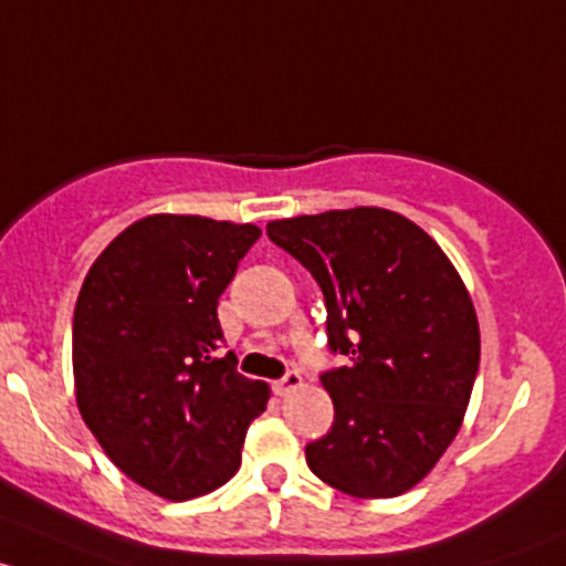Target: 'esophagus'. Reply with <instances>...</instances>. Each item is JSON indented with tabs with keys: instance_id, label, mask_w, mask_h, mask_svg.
I'll return each instance as SVG.
<instances>
[{
	"instance_id": "obj_1",
	"label": "esophagus",
	"mask_w": 566,
	"mask_h": 566,
	"mask_svg": "<svg viewBox=\"0 0 566 566\" xmlns=\"http://www.w3.org/2000/svg\"><path fill=\"white\" fill-rule=\"evenodd\" d=\"M300 384H302L300 373L289 370L283 378H277V381H272V389H275V395H281V398H283V395H289L291 389H296V387H300Z\"/></svg>"
}]
</instances>
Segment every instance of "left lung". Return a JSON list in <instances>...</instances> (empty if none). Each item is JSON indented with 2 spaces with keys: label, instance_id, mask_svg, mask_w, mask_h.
<instances>
[{
  "label": "left lung",
  "instance_id": "8db88e82",
  "mask_svg": "<svg viewBox=\"0 0 566 566\" xmlns=\"http://www.w3.org/2000/svg\"><path fill=\"white\" fill-rule=\"evenodd\" d=\"M322 289V373L335 422L305 447L318 480L357 499L417 485L458 436L480 370V326L463 281L419 226L378 207L266 223Z\"/></svg>",
  "mask_w": 566,
  "mask_h": 566
}]
</instances>
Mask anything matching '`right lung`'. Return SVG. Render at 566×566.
Segmentation results:
<instances>
[{"label":"right lung","instance_id":"obj_1","mask_svg":"<svg viewBox=\"0 0 566 566\" xmlns=\"http://www.w3.org/2000/svg\"><path fill=\"white\" fill-rule=\"evenodd\" d=\"M255 226L153 214L97 255L73 313L75 400L122 474L163 499L226 485L270 387L223 354L218 300Z\"/></svg>","mask_w":566,"mask_h":566}]
</instances>
